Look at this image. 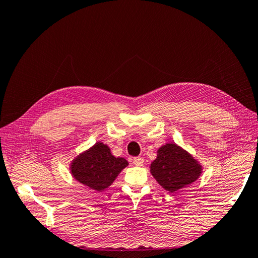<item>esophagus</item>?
Masks as SVG:
<instances>
[{"label": "esophagus", "mask_w": 258, "mask_h": 258, "mask_svg": "<svg viewBox=\"0 0 258 258\" xmlns=\"http://www.w3.org/2000/svg\"><path fill=\"white\" fill-rule=\"evenodd\" d=\"M144 161H145V160L142 157H136V158L133 159V163L135 165H137V167H141V165L144 164Z\"/></svg>", "instance_id": "1"}]
</instances>
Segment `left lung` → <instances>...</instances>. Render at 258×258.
Instances as JSON below:
<instances>
[{
  "mask_svg": "<svg viewBox=\"0 0 258 258\" xmlns=\"http://www.w3.org/2000/svg\"><path fill=\"white\" fill-rule=\"evenodd\" d=\"M202 170L198 160L173 142L159 148L157 159L150 165L154 179L171 193L198 180Z\"/></svg>",
  "mask_w": 258,
  "mask_h": 258,
  "instance_id": "1",
  "label": "left lung"
}]
</instances>
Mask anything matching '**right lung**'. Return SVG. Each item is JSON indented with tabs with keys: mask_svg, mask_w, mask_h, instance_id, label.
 Wrapping results in <instances>:
<instances>
[{
	"mask_svg": "<svg viewBox=\"0 0 258 258\" xmlns=\"http://www.w3.org/2000/svg\"><path fill=\"white\" fill-rule=\"evenodd\" d=\"M127 165V160L112 156L107 145L96 142L73 160L71 173L82 184L96 191H102L112 184Z\"/></svg>",
	"mask_w": 258,
	"mask_h": 258,
	"instance_id": "1",
	"label": "right lung"
}]
</instances>
